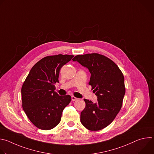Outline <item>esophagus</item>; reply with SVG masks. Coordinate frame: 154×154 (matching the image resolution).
I'll return each instance as SVG.
<instances>
[{"mask_svg":"<svg viewBox=\"0 0 154 154\" xmlns=\"http://www.w3.org/2000/svg\"><path fill=\"white\" fill-rule=\"evenodd\" d=\"M78 99V98H77V97H74V96H71V100H72V101H75V100H77Z\"/></svg>","mask_w":154,"mask_h":154,"instance_id":"34e87169","label":"esophagus"}]
</instances>
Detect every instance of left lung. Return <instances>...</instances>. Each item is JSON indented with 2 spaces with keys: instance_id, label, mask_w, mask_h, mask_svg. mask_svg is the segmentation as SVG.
I'll list each match as a JSON object with an SVG mask.
<instances>
[{
  "instance_id": "8db88e82",
  "label": "left lung",
  "mask_w": 154,
  "mask_h": 154,
  "mask_svg": "<svg viewBox=\"0 0 154 154\" xmlns=\"http://www.w3.org/2000/svg\"><path fill=\"white\" fill-rule=\"evenodd\" d=\"M72 60L88 69L89 85L97 100L84 99L86 106L80 114L81 123L87 129L97 131L111 124L120 111L125 93L124 75L110 59L99 54L77 55Z\"/></svg>"
}]
</instances>
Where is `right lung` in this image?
<instances>
[{"label": "right lung", "instance_id": "right-lung-1", "mask_svg": "<svg viewBox=\"0 0 154 154\" xmlns=\"http://www.w3.org/2000/svg\"><path fill=\"white\" fill-rule=\"evenodd\" d=\"M73 55L48 56L37 62L29 72L21 89L23 108L30 121L38 128L50 130L61 121L62 112L71 100L69 95L55 92L60 70Z\"/></svg>", "mask_w": 154, "mask_h": 154}]
</instances>
